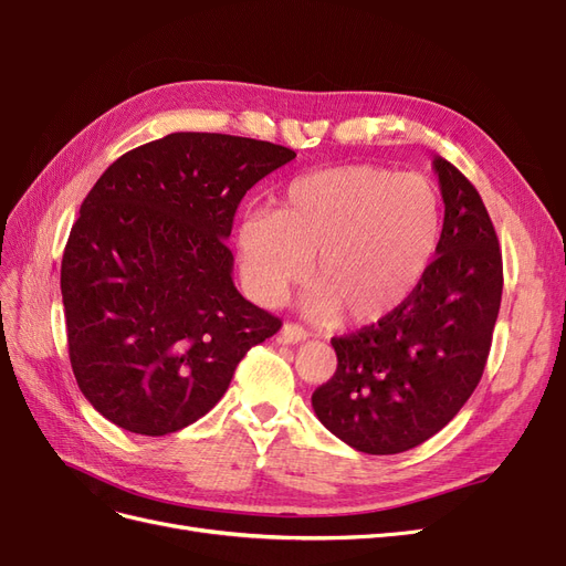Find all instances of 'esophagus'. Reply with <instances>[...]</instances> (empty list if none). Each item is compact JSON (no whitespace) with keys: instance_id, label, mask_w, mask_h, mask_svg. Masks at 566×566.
<instances>
[{"instance_id":"esophagus-1","label":"esophagus","mask_w":566,"mask_h":566,"mask_svg":"<svg viewBox=\"0 0 566 566\" xmlns=\"http://www.w3.org/2000/svg\"><path fill=\"white\" fill-rule=\"evenodd\" d=\"M281 335H283V342H287V345H300V342L310 337V333H306V328H302L300 323H285Z\"/></svg>"}]
</instances>
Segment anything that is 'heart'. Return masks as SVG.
<instances>
[{
    "label": "heart",
    "mask_w": 566,
    "mask_h": 566,
    "mask_svg": "<svg viewBox=\"0 0 566 566\" xmlns=\"http://www.w3.org/2000/svg\"><path fill=\"white\" fill-rule=\"evenodd\" d=\"M441 238L437 188L418 175L375 165L318 169L290 181L276 212L238 224L243 281L262 304L281 302L306 279L314 316L370 323L413 293Z\"/></svg>",
    "instance_id": "1"
}]
</instances>
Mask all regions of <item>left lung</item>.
<instances>
[{
	"label": "left lung",
	"mask_w": 566,
	"mask_h": 566,
	"mask_svg": "<svg viewBox=\"0 0 566 566\" xmlns=\"http://www.w3.org/2000/svg\"><path fill=\"white\" fill-rule=\"evenodd\" d=\"M443 229L434 262L397 310L333 337L337 370L312 406L352 449L391 455L420 447L472 397L503 295V256L476 188L434 158Z\"/></svg>",
	"instance_id": "obj_1"
}]
</instances>
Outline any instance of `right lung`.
<instances>
[{
    "label": "right lung",
    "mask_w": 566,
    "mask_h": 566,
    "mask_svg": "<svg viewBox=\"0 0 566 566\" xmlns=\"http://www.w3.org/2000/svg\"><path fill=\"white\" fill-rule=\"evenodd\" d=\"M295 150L177 132L117 158L84 198L61 262L80 391L134 434L163 437L224 397L281 318L238 293L227 248L250 188Z\"/></svg>",
    "instance_id": "1"
}]
</instances>
